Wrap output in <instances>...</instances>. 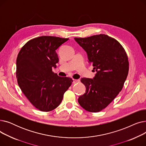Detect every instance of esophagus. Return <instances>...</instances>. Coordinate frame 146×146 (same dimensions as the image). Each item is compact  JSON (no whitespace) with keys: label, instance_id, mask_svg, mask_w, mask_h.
<instances>
[{"label":"esophagus","instance_id":"esophagus-1","mask_svg":"<svg viewBox=\"0 0 146 146\" xmlns=\"http://www.w3.org/2000/svg\"><path fill=\"white\" fill-rule=\"evenodd\" d=\"M73 83H79L80 82V80H78H78L77 79H73Z\"/></svg>","mask_w":146,"mask_h":146}]
</instances>
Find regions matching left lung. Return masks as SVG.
Wrapping results in <instances>:
<instances>
[{
  "label": "left lung",
  "mask_w": 146,
  "mask_h": 146,
  "mask_svg": "<svg viewBox=\"0 0 146 146\" xmlns=\"http://www.w3.org/2000/svg\"><path fill=\"white\" fill-rule=\"evenodd\" d=\"M74 40L86 52L89 62L96 72L93 79H81L86 92L79 96L78 102L89 112H99L123 88L129 70L127 55L120 43L107 35L74 38Z\"/></svg>",
  "instance_id": "1"
}]
</instances>
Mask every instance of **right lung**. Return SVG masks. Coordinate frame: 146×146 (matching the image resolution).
I'll return each instance as SVG.
<instances>
[{"instance_id":"right-lung-1","label":"right lung","mask_w":146,"mask_h":146,"mask_svg":"<svg viewBox=\"0 0 146 146\" xmlns=\"http://www.w3.org/2000/svg\"><path fill=\"white\" fill-rule=\"evenodd\" d=\"M68 38L42 36L28 41L17 58V78L21 90L35 108L48 112L56 108L73 80L52 71L58 57L56 50Z\"/></svg>"}]
</instances>
